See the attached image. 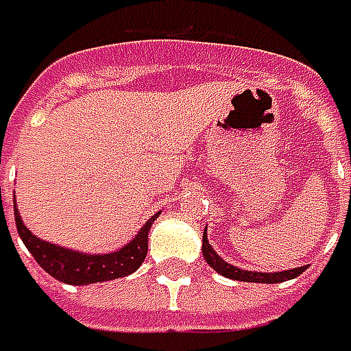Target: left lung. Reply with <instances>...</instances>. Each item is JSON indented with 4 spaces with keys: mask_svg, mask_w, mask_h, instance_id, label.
Masks as SVG:
<instances>
[{
    "mask_svg": "<svg viewBox=\"0 0 351 351\" xmlns=\"http://www.w3.org/2000/svg\"><path fill=\"white\" fill-rule=\"evenodd\" d=\"M203 256H205V262L209 263L215 271H219L221 276L228 277V279H236V281H250V283H281V281H287V279H293V277H299L306 269V265L295 267V269H285V271H274V274L240 269L236 265H230L228 262H224L223 258L213 250L209 240H207V228L203 232Z\"/></svg>",
    "mask_w": 351,
    "mask_h": 351,
    "instance_id": "1",
    "label": "left lung"
}]
</instances>
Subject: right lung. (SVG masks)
<instances>
[{
    "instance_id": "1",
    "label": "right lung",
    "mask_w": 351,
    "mask_h": 351,
    "mask_svg": "<svg viewBox=\"0 0 351 351\" xmlns=\"http://www.w3.org/2000/svg\"><path fill=\"white\" fill-rule=\"evenodd\" d=\"M158 215L160 213H156L154 217L142 226L138 234L134 236L125 248L117 250L113 254H82L75 250L62 248L56 244L45 242L36 238L23 224L17 207H15V224H17V232L23 244L33 254L34 260L47 274L68 285H89L97 281H111V279L130 276L132 271L141 267L148 252V232H150L152 223L158 219Z\"/></svg>"
}]
</instances>
